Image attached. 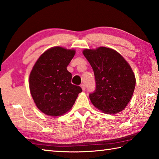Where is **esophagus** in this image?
Wrapping results in <instances>:
<instances>
[{"instance_id": "obj_1", "label": "esophagus", "mask_w": 159, "mask_h": 159, "mask_svg": "<svg viewBox=\"0 0 159 159\" xmlns=\"http://www.w3.org/2000/svg\"><path fill=\"white\" fill-rule=\"evenodd\" d=\"M80 87H81V88H82L83 91L85 90V84H81V85H80Z\"/></svg>"}]
</instances>
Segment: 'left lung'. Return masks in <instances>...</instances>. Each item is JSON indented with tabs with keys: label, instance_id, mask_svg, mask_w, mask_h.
I'll list each match as a JSON object with an SVG mask.
<instances>
[{
	"label": "left lung",
	"instance_id": "left-lung-1",
	"mask_svg": "<svg viewBox=\"0 0 159 159\" xmlns=\"http://www.w3.org/2000/svg\"><path fill=\"white\" fill-rule=\"evenodd\" d=\"M94 71L96 88L89 97L95 107L107 114L117 113L134 94L135 79L125 58L111 48L101 47L83 51Z\"/></svg>",
	"mask_w": 159,
	"mask_h": 159
}]
</instances>
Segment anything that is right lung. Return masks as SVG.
I'll list each match as a JSON object with an SVG mask.
<instances>
[{
    "label": "right lung",
    "mask_w": 159,
    "mask_h": 159,
    "mask_svg": "<svg viewBox=\"0 0 159 159\" xmlns=\"http://www.w3.org/2000/svg\"><path fill=\"white\" fill-rule=\"evenodd\" d=\"M74 50L56 47L46 51L37 60L29 77L32 97L40 111L60 116L70 111L82 89L71 83L67 70Z\"/></svg>",
    "instance_id": "add662e5"
}]
</instances>
